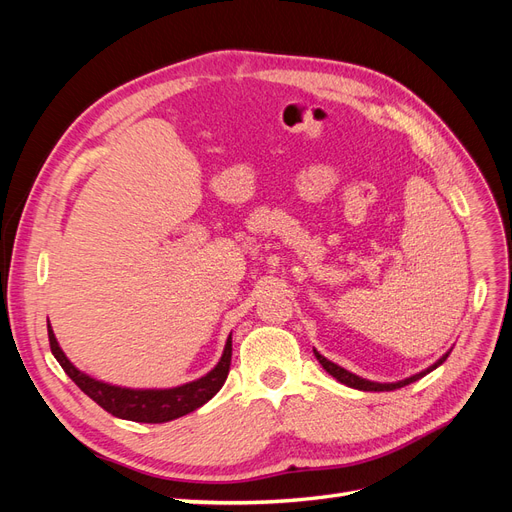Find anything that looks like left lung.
Listing matches in <instances>:
<instances>
[{
	"label": "left lung",
	"instance_id": "1",
	"mask_svg": "<svg viewBox=\"0 0 512 512\" xmlns=\"http://www.w3.org/2000/svg\"><path fill=\"white\" fill-rule=\"evenodd\" d=\"M314 354H316L318 363H320L324 369H327L329 374H331L337 382H342V384L350 386V389H359V391H395V389H401V386H406V384H410V382H416L418 378L427 376L429 371L440 367V365L446 361V356H448V352H446V354L442 356V359H438L431 367H427L425 371H421V374H414V376H410V378H406V380H399V382H384V384H382V382H371V380L359 378L356 374H352V371H348V369H344V367H339V365L331 363L329 359H324V356H322L318 350H314Z\"/></svg>",
	"mask_w": 512,
	"mask_h": 512
}]
</instances>
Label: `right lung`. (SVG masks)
<instances>
[{
  "label": "right lung",
  "mask_w": 512,
  "mask_h": 512,
  "mask_svg": "<svg viewBox=\"0 0 512 512\" xmlns=\"http://www.w3.org/2000/svg\"><path fill=\"white\" fill-rule=\"evenodd\" d=\"M49 327V344L51 352L59 365L64 367L66 374L79 389L96 401L100 408L111 412L117 418H126V421L136 423H166L175 421L179 416H185L200 408L203 404L222 389V384L228 378L230 359H232V337H228L226 348L220 363L215 365L207 376L198 378L194 382L175 386V389H147V391H134V389H121V386L106 384L100 380L89 378L83 371L76 369L64 350L59 348L55 333Z\"/></svg>",
  "instance_id": "obj_1"
}]
</instances>
